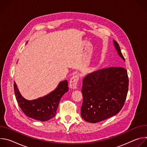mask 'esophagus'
<instances>
[{"label": "esophagus", "instance_id": "esophagus-1", "mask_svg": "<svg viewBox=\"0 0 147 147\" xmlns=\"http://www.w3.org/2000/svg\"><path fill=\"white\" fill-rule=\"evenodd\" d=\"M79 80V77L78 75H75L71 77L69 82V86L72 89H76L77 88V82Z\"/></svg>", "mask_w": 147, "mask_h": 147}]
</instances>
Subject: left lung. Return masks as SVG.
Returning a JSON list of instances; mask_svg holds the SVG:
<instances>
[{"label":"left lung","instance_id":"1","mask_svg":"<svg viewBox=\"0 0 147 147\" xmlns=\"http://www.w3.org/2000/svg\"><path fill=\"white\" fill-rule=\"evenodd\" d=\"M119 55L125 61L120 47L113 40ZM129 90L127 71L121 67H111L92 72L83 79V101L81 116L95 123L109 118L122 109Z\"/></svg>","mask_w":147,"mask_h":147}]
</instances>
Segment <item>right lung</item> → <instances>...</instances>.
<instances>
[{
	"label": "right lung",
	"mask_w": 147,
	"mask_h": 147,
	"mask_svg": "<svg viewBox=\"0 0 147 147\" xmlns=\"http://www.w3.org/2000/svg\"><path fill=\"white\" fill-rule=\"evenodd\" d=\"M14 90L20 108L29 117L41 121H48L55 116L60 100L69 90L67 80L61 81L57 87L48 95L33 100H28L21 95L16 84Z\"/></svg>",
	"instance_id": "obj_1"
}]
</instances>
